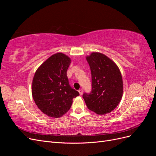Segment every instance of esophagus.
<instances>
[{
  "label": "esophagus",
  "instance_id": "1",
  "mask_svg": "<svg viewBox=\"0 0 156 156\" xmlns=\"http://www.w3.org/2000/svg\"><path fill=\"white\" fill-rule=\"evenodd\" d=\"M79 94L80 95H82V94H83V89H80V90H79Z\"/></svg>",
  "mask_w": 156,
  "mask_h": 156
}]
</instances>
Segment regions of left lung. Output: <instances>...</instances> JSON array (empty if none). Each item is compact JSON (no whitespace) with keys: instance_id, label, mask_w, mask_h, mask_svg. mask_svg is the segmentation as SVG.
<instances>
[{"instance_id":"left-lung-1","label":"left lung","mask_w":156,"mask_h":156,"mask_svg":"<svg viewBox=\"0 0 156 156\" xmlns=\"http://www.w3.org/2000/svg\"><path fill=\"white\" fill-rule=\"evenodd\" d=\"M92 74V92L83 96L88 109L98 115H106L119 104L123 94L120 71L114 61L101 53L87 56Z\"/></svg>"}]
</instances>
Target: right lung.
I'll use <instances>...</instances> for the list:
<instances>
[{"label": "right lung", "mask_w": 156, "mask_h": 156, "mask_svg": "<svg viewBox=\"0 0 156 156\" xmlns=\"http://www.w3.org/2000/svg\"><path fill=\"white\" fill-rule=\"evenodd\" d=\"M71 62L68 55L55 53L40 65L33 77L32 98L39 109L50 117L63 116L79 95L69 84L67 70Z\"/></svg>", "instance_id": "right-lung-1"}]
</instances>
